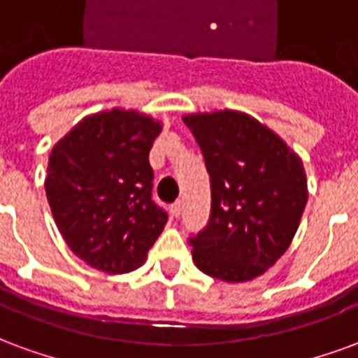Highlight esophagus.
I'll list each match as a JSON object with an SVG mask.
<instances>
[{"mask_svg": "<svg viewBox=\"0 0 358 358\" xmlns=\"http://www.w3.org/2000/svg\"><path fill=\"white\" fill-rule=\"evenodd\" d=\"M182 211V202L181 200H177L176 204H171V213H173V217H179Z\"/></svg>", "mask_w": 358, "mask_h": 358, "instance_id": "1", "label": "esophagus"}]
</instances>
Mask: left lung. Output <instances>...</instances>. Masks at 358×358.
<instances>
[{"instance_id": "8db88e82", "label": "left lung", "mask_w": 358, "mask_h": 358, "mask_svg": "<svg viewBox=\"0 0 358 358\" xmlns=\"http://www.w3.org/2000/svg\"><path fill=\"white\" fill-rule=\"evenodd\" d=\"M210 173L208 225L190 236L206 275L246 282L288 250L307 204L303 162L275 131L236 110L182 116Z\"/></svg>"}]
</instances>
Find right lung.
Returning a JSON list of instances; mask_svg holds the SVG:
<instances>
[{
  "label": "right lung",
  "mask_w": 358,
  "mask_h": 358,
  "mask_svg": "<svg viewBox=\"0 0 358 358\" xmlns=\"http://www.w3.org/2000/svg\"><path fill=\"white\" fill-rule=\"evenodd\" d=\"M160 131L150 116L112 108L83 118L51 150L47 202L62 238L91 267L135 271L168 223L152 200L148 162Z\"/></svg>",
  "instance_id": "add662e5"
}]
</instances>
